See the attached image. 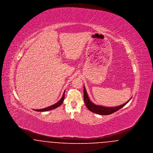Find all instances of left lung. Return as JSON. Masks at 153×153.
<instances>
[{
    "instance_id": "1",
    "label": "left lung",
    "mask_w": 153,
    "mask_h": 153,
    "mask_svg": "<svg viewBox=\"0 0 153 153\" xmlns=\"http://www.w3.org/2000/svg\"><path fill=\"white\" fill-rule=\"evenodd\" d=\"M131 97L128 101L126 102L123 104L117 106V107H105L103 105H96L94 104L91 100H90L88 95L87 91L85 89V86H84V102L85 104V105L87 106L88 109H89L90 111L99 114L101 115H110L112 113L115 112L119 109L122 108L125 105H126L128 102L131 99Z\"/></svg>"
}]
</instances>
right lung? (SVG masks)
<instances>
[{
    "mask_svg": "<svg viewBox=\"0 0 153 153\" xmlns=\"http://www.w3.org/2000/svg\"><path fill=\"white\" fill-rule=\"evenodd\" d=\"M64 98H65V91L64 92V94L62 95V97L61 98V99L57 102H56V104H53L52 105H51L49 107H48L46 108H45L39 109H34V110L36 111H38V112H44V111H50V110H51V109H55V108H57L59 105H61L62 102H64Z\"/></svg>",
    "mask_w": 153,
    "mask_h": 153,
    "instance_id": "add662e5",
    "label": "right lung"
}]
</instances>
